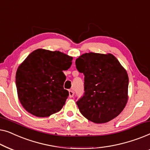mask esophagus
Listing matches in <instances>:
<instances>
[{
  "instance_id": "34e87169",
  "label": "esophagus",
  "mask_w": 150,
  "mask_h": 150,
  "mask_svg": "<svg viewBox=\"0 0 150 150\" xmlns=\"http://www.w3.org/2000/svg\"><path fill=\"white\" fill-rule=\"evenodd\" d=\"M74 95V91H72V90H69V98H73Z\"/></svg>"
}]
</instances>
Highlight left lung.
<instances>
[{"label":"left lung","instance_id":"left-lung-1","mask_svg":"<svg viewBox=\"0 0 150 150\" xmlns=\"http://www.w3.org/2000/svg\"><path fill=\"white\" fill-rule=\"evenodd\" d=\"M76 65L85 75V93L76 102L81 114L96 124L117 117L128 102L129 81L117 59L110 53H85Z\"/></svg>","mask_w":150,"mask_h":150}]
</instances>
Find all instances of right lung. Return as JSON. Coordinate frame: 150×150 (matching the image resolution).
Returning a JSON list of instances; mask_svg holds the SVG:
<instances>
[{
    "mask_svg": "<svg viewBox=\"0 0 150 150\" xmlns=\"http://www.w3.org/2000/svg\"><path fill=\"white\" fill-rule=\"evenodd\" d=\"M73 57L60 51L40 48L33 51L18 67L16 83L20 103L39 117L59 112L69 92L64 89L63 70L70 67Z\"/></svg>",
    "mask_w": 150,
    "mask_h": 150,
    "instance_id": "add662e5",
    "label": "right lung"
}]
</instances>
